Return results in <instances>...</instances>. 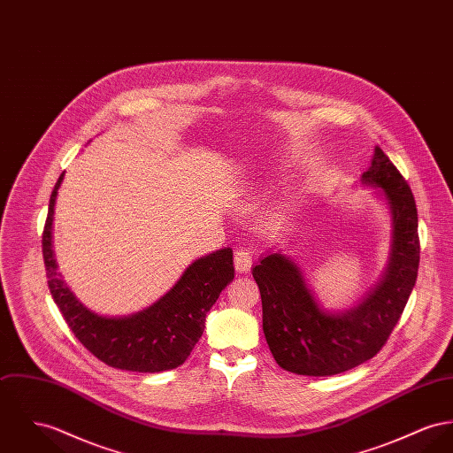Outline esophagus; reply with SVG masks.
<instances>
[{
	"instance_id": "obj_1",
	"label": "esophagus",
	"mask_w": 453,
	"mask_h": 453,
	"mask_svg": "<svg viewBox=\"0 0 453 453\" xmlns=\"http://www.w3.org/2000/svg\"><path fill=\"white\" fill-rule=\"evenodd\" d=\"M234 263H235L237 273L250 272V266H252V254H250V250L245 249V247L237 249L235 256H234Z\"/></svg>"
}]
</instances>
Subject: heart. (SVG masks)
Returning <instances> with one entry per match:
<instances>
[{
	"instance_id": "heart-1",
	"label": "heart",
	"mask_w": 453,
	"mask_h": 453,
	"mask_svg": "<svg viewBox=\"0 0 453 453\" xmlns=\"http://www.w3.org/2000/svg\"><path fill=\"white\" fill-rule=\"evenodd\" d=\"M290 204H292V196H287V197H283V199L276 201V203L273 204L272 210H270L272 218L281 219V218L288 212V210H290Z\"/></svg>"
}]
</instances>
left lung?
Returning <instances> with one entry per match:
<instances>
[{
	"label": "left lung",
	"mask_w": 453,
	"mask_h": 453,
	"mask_svg": "<svg viewBox=\"0 0 453 453\" xmlns=\"http://www.w3.org/2000/svg\"><path fill=\"white\" fill-rule=\"evenodd\" d=\"M390 214V257L380 281L350 309L330 311L309 287L299 263L273 250L252 268L263 301V332L273 357L302 376H333L372 359L387 343L416 285L418 210L407 181L378 146L361 177Z\"/></svg>",
	"instance_id": "1"
}]
</instances>
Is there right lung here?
Here are the masks:
<instances>
[{"label":"right lung","mask_w":453,"mask_h":453,"mask_svg":"<svg viewBox=\"0 0 453 453\" xmlns=\"http://www.w3.org/2000/svg\"><path fill=\"white\" fill-rule=\"evenodd\" d=\"M57 181L42 234V256L53 301L79 342L99 361L135 372H159L181 365L204 332L206 314L234 280V250L219 249L196 259L179 281L150 307L128 316H103L77 299L58 273L53 250Z\"/></svg>","instance_id":"obj_1"}]
</instances>
